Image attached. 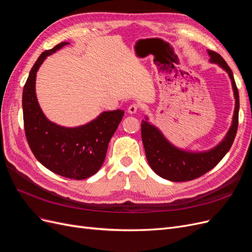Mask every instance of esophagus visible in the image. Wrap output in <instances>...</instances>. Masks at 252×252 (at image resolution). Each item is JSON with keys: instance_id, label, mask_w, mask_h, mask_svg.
Here are the masks:
<instances>
[{"instance_id": "obj_1", "label": "esophagus", "mask_w": 252, "mask_h": 252, "mask_svg": "<svg viewBox=\"0 0 252 252\" xmlns=\"http://www.w3.org/2000/svg\"><path fill=\"white\" fill-rule=\"evenodd\" d=\"M139 105L138 104H131L130 106H129V107H128V113H130V114H134V113H136V111H138L139 110Z\"/></svg>"}]
</instances>
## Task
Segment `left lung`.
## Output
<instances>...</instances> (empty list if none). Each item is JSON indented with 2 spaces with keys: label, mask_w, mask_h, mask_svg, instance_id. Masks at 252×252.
I'll use <instances>...</instances> for the list:
<instances>
[{
  "label": "left lung",
  "mask_w": 252,
  "mask_h": 252,
  "mask_svg": "<svg viewBox=\"0 0 252 252\" xmlns=\"http://www.w3.org/2000/svg\"><path fill=\"white\" fill-rule=\"evenodd\" d=\"M207 52L209 62L219 65L229 75L235 100L231 126L224 139L209 150L189 151L174 146L157 126L150 123L147 117L141 124L142 141L149 166L159 177L171 182L191 181L211 170L229 151L238 130L240 100L233 73L219 53L211 50Z\"/></svg>",
  "instance_id": "left-lung-1"
}]
</instances>
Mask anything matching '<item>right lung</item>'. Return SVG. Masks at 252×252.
I'll return each instance as SVG.
<instances>
[{
  "label": "right lung",
  "instance_id": "right-lung-1",
  "mask_svg": "<svg viewBox=\"0 0 252 252\" xmlns=\"http://www.w3.org/2000/svg\"><path fill=\"white\" fill-rule=\"evenodd\" d=\"M68 44L62 42L44 51L34 63L23 89V118L27 142L37 161L62 177L84 180L102 167L124 111H103L94 120L77 127L61 126L46 118L36 98V72L45 59Z\"/></svg>",
  "mask_w": 252,
  "mask_h": 252
}]
</instances>
